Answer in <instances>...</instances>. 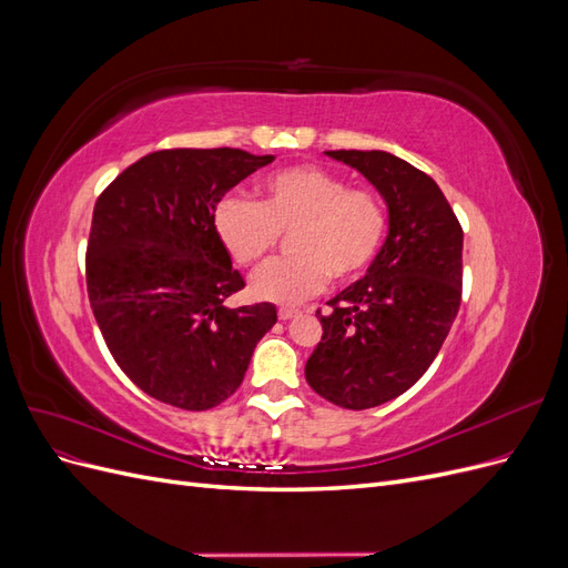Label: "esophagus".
<instances>
[{"mask_svg": "<svg viewBox=\"0 0 568 568\" xmlns=\"http://www.w3.org/2000/svg\"><path fill=\"white\" fill-rule=\"evenodd\" d=\"M277 315H280V320H284V322H286V320H291V317H296V315H298V311H296V307H280V313H277Z\"/></svg>", "mask_w": 568, "mask_h": 568, "instance_id": "34e87169", "label": "esophagus"}]
</instances>
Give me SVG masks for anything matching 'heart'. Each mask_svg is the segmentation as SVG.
<instances>
[{"instance_id":"heart-1","label":"heart","mask_w":568,"mask_h":568,"mask_svg":"<svg viewBox=\"0 0 568 568\" xmlns=\"http://www.w3.org/2000/svg\"><path fill=\"white\" fill-rule=\"evenodd\" d=\"M213 227L236 265L257 267L272 255L280 234H291L296 257L261 270L251 282L255 298L303 303L329 284L363 277L379 253L388 217L384 203L367 189L317 165L277 170L261 184V203L239 196L220 199Z\"/></svg>"}]
</instances>
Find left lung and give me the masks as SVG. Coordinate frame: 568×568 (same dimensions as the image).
I'll use <instances>...</instances> for the list:
<instances>
[{"label":"left lung","mask_w":568,"mask_h":568,"mask_svg":"<svg viewBox=\"0 0 568 568\" xmlns=\"http://www.w3.org/2000/svg\"><path fill=\"white\" fill-rule=\"evenodd\" d=\"M357 170L386 203L388 234L363 280L320 315L305 365L315 393L346 409L398 398L434 363L459 311L462 227L440 186L388 151H324Z\"/></svg>","instance_id":"left-lung-1"}]
</instances>
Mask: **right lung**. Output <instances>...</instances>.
I'll return each mask as SVG.
<instances>
[{"label":"right lung","mask_w":568,"mask_h":568,"mask_svg":"<svg viewBox=\"0 0 568 568\" xmlns=\"http://www.w3.org/2000/svg\"><path fill=\"white\" fill-rule=\"evenodd\" d=\"M274 156L242 149H168L120 173L99 196L88 294L118 367L151 398L211 409L244 382L277 307H225L244 286L213 227L232 186Z\"/></svg>","instance_id":"right-lung-1"}]
</instances>
